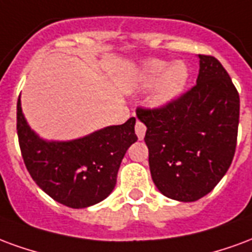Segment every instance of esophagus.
I'll use <instances>...</instances> for the list:
<instances>
[{"instance_id":"obj_1","label":"esophagus","mask_w":252,"mask_h":252,"mask_svg":"<svg viewBox=\"0 0 252 252\" xmlns=\"http://www.w3.org/2000/svg\"><path fill=\"white\" fill-rule=\"evenodd\" d=\"M145 133H146V126L142 122L137 121V124H135V134H137L138 139H144Z\"/></svg>"}]
</instances>
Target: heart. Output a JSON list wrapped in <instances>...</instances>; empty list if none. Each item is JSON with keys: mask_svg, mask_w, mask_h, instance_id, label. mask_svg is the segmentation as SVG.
Masks as SVG:
<instances>
[{"mask_svg": "<svg viewBox=\"0 0 252 252\" xmlns=\"http://www.w3.org/2000/svg\"><path fill=\"white\" fill-rule=\"evenodd\" d=\"M189 82V68L184 62L170 64L164 60L150 59L139 68L135 86L139 90L153 87L150 104L154 107H165L173 103L183 95Z\"/></svg>", "mask_w": 252, "mask_h": 252, "instance_id": "heart-1", "label": "heart"}]
</instances>
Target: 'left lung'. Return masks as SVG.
I'll use <instances>...</instances> for the list:
<instances>
[{
	"instance_id": "8db88e82",
	"label": "left lung",
	"mask_w": 252,
	"mask_h": 252,
	"mask_svg": "<svg viewBox=\"0 0 252 252\" xmlns=\"http://www.w3.org/2000/svg\"><path fill=\"white\" fill-rule=\"evenodd\" d=\"M196 86L173 103L137 110L156 187L169 199L196 201L227 173L236 148L239 94L214 56L199 55Z\"/></svg>"
}]
</instances>
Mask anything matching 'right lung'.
Wrapping results in <instances>:
<instances>
[{
  "instance_id": "1",
  "label": "right lung",
  "mask_w": 252,
  "mask_h": 252,
  "mask_svg": "<svg viewBox=\"0 0 252 252\" xmlns=\"http://www.w3.org/2000/svg\"><path fill=\"white\" fill-rule=\"evenodd\" d=\"M135 118L82 138L47 141L33 131L17 102V135L24 162L34 183L58 203L87 208L113 192L127 149L137 141Z\"/></svg>"
}]
</instances>
